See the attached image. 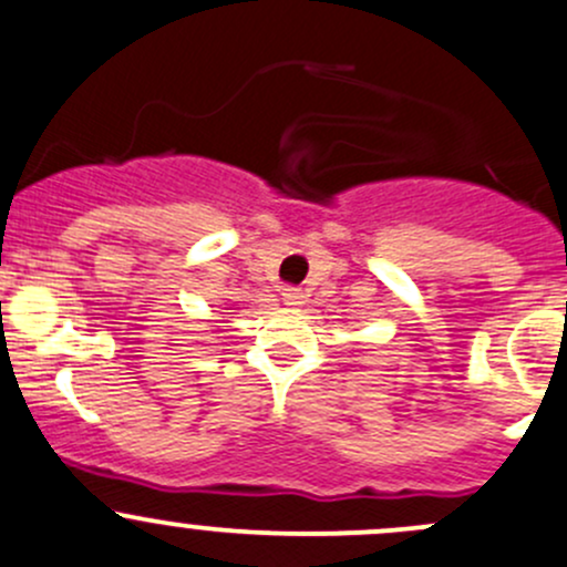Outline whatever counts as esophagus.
Instances as JSON below:
<instances>
[{
  "label": "esophagus",
  "instance_id": "obj_1",
  "mask_svg": "<svg viewBox=\"0 0 567 567\" xmlns=\"http://www.w3.org/2000/svg\"><path fill=\"white\" fill-rule=\"evenodd\" d=\"M282 301L285 307H301L303 293L298 288H282Z\"/></svg>",
  "mask_w": 567,
  "mask_h": 567
}]
</instances>
